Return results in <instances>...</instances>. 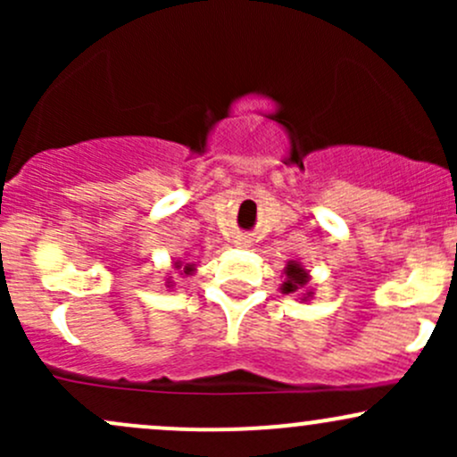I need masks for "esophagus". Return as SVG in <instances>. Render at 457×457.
I'll return each mask as SVG.
<instances>
[{
	"mask_svg": "<svg viewBox=\"0 0 457 457\" xmlns=\"http://www.w3.org/2000/svg\"><path fill=\"white\" fill-rule=\"evenodd\" d=\"M246 243H249V240H246V238H238V243H236V245H240V246H245Z\"/></svg>",
	"mask_w": 457,
	"mask_h": 457,
	"instance_id": "obj_1",
	"label": "esophagus"
}]
</instances>
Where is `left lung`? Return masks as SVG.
I'll return each mask as SVG.
<instances>
[{
  "label": "left lung",
  "mask_w": 457,
  "mask_h": 457,
  "mask_svg": "<svg viewBox=\"0 0 457 457\" xmlns=\"http://www.w3.org/2000/svg\"><path fill=\"white\" fill-rule=\"evenodd\" d=\"M305 283H307L305 269L295 264V262H290L286 269V281H283V287H281L283 295H295V292L301 290V287H305Z\"/></svg>",
  "instance_id": "8db88e82"
}]
</instances>
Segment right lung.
<instances>
[{"mask_svg": "<svg viewBox=\"0 0 457 457\" xmlns=\"http://www.w3.org/2000/svg\"><path fill=\"white\" fill-rule=\"evenodd\" d=\"M178 269H180V266H178ZM193 270V266H185V272H191Z\"/></svg>", "mask_w": 457, "mask_h": 457, "instance_id": "add662e5", "label": "right lung"}]
</instances>
